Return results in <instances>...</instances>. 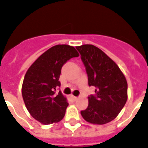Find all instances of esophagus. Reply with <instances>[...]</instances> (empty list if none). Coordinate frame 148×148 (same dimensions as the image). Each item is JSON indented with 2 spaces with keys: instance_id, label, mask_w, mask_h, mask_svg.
Masks as SVG:
<instances>
[{
  "instance_id": "obj_1",
  "label": "esophagus",
  "mask_w": 148,
  "mask_h": 148,
  "mask_svg": "<svg viewBox=\"0 0 148 148\" xmlns=\"http://www.w3.org/2000/svg\"><path fill=\"white\" fill-rule=\"evenodd\" d=\"M71 99H73V100H74V101H76L77 99H78V97H74V96H71Z\"/></svg>"
}]
</instances>
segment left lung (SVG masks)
<instances>
[{
	"mask_svg": "<svg viewBox=\"0 0 148 148\" xmlns=\"http://www.w3.org/2000/svg\"><path fill=\"white\" fill-rule=\"evenodd\" d=\"M88 75L89 86H94L96 96L88 97V106L80 112L84 119L104 125L116 119L128 99V84L116 63L93 45L76 46Z\"/></svg>",
	"mask_w": 148,
	"mask_h": 148,
	"instance_id": "8db88e82",
	"label": "left lung"
}]
</instances>
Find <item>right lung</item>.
<instances>
[{"label": "right lung", "mask_w": 148, "mask_h": 148, "mask_svg": "<svg viewBox=\"0 0 148 148\" xmlns=\"http://www.w3.org/2000/svg\"><path fill=\"white\" fill-rule=\"evenodd\" d=\"M79 53L74 46L56 45L39 56L29 68L22 85L26 107L35 119L43 125L57 123L65 115L68 103L61 91L59 77L63 64Z\"/></svg>", "instance_id": "1"}]
</instances>
